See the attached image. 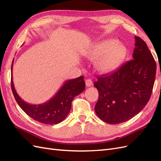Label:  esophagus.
Here are the masks:
<instances>
[{"mask_svg": "<svg viewBox=\"0 0 161 161\" xmlns=\"http://www.w3.org/2000/svg\"><path fill=\"white\" fill-rule=\"evenodd\" d=\"M92 82L91 79H86L85 80V85H86V86H87V87L91 86L92 85Z\"/></svg>", "mask_w": 161, "mask_h": 161, "instance_id": "1", "label": "esophagus"}]
</instances>
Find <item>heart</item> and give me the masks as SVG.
<instances>
[{
  "mask_svg": "<svg viewBox=\"0 0 161 161\" xmlns=\"http://www.w3.org/2000/svg\"><path fill=\"white\" fill-rule=\"evenodd\" d=\"M125 47L115 40L100 42L92 47L87 54L91 61H96L95 69L101 74H106L118 69L125 56Z\"/></svg>",
  "mask_w": 161,
  "mask_h": 161,
  "instance_id": "heart-1",
  "label": "heart"
}]
</instances>
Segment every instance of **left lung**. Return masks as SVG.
<instances>
[{"mask_svg":"<svg viewBox=\"0 0 161 161\" xmlns=\"http://www.w3.org/2000/svg\"><path fill=\"white\" fill-rule=\"evenodd\" d=\"M133 60L109 75L97 77L99 91L95 113L105 122L119 124L131 119L148 102L155 80L157 65L145 42L135 36Z\"/></svg>","mask_w":161,"mask_h":161,"instance_id":"left-lung-1","label":"left lung"}]
</instances>
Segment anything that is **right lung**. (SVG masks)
I'll return each instance as SVG.
<instances>
[{"label":"right lung","mask_w":161,"mask_h":161,"mask_svg":"<svg viewBox=\"0 0 161 161\" xmlns=\"http://www.w3.org/2000/svg\"><path fill=\"white\" fill-rule=\"evenodd\" d=\"M11 65V89L14 99L25 114L39 122L44 124H58L64 120L71 109L72 101L85 89L84 76L68 80L51 99L42 104L31 105L26 103L19 96L13 80Z\"/></svg>","instance_id":"obj_1"}]
</instances>
